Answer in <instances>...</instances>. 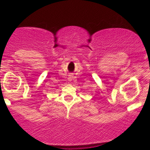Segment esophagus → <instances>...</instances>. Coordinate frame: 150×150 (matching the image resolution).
I'll return each mask as SVG.
<instances>
[{"label":"esophagus","instance_id":"34e87169","mask_svg":"<svg viewBox=\"0 0 150 150\" xmlns=\"http://www.w3.org/2000/svg\"><path fill=\"white\" fill-rule=\"evenodd\" d=\"M74 76L72 75V74H70L69 76V78H68V80H69V81H71L72 80L74 79Z\"/></svg>","mask_w":150,"mask_h":150}]
</instances>
